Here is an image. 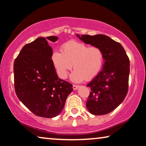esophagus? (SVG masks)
<instances>
[{
  "label": "esophagus",
  "instance_id": "34e87169",
  "mask_svg": "<svg viewBox=\"0 0 146 146\" xmlns=\"http://www.w3.org/2000/svg\"><path fill=\"white\" fill-rule=\"evenodd\" d=\"M79 88V86L77 85H73V89L74 90H76Z\"/></svg>",
  "mask_w": 146,
  "mask_h": 146
}]
</instances>
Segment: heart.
I'll return each instance as SVG.
<instances>
[{"label": "heart", "mask_w": 146, "mask_h": 146, "mask_svg": "<svg viewBox=\"0 0 146 146\" xmlns=\"http://www.w3.org/2000/svg\"><path fill=\"white\" fill-rule=\"evenodd\" d=\"M61 52H53L51 60L61 78L66 79L72 68L71 80L82 82L90 80L100 73L104 64V52L100 47L91 46L83 42L68 41L61 46Z\"/></svg>", "instance_id": "obj_1"}]
</instances>
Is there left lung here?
I'll list each match as a JSON object with an SVG mask.
<instances>
[{"mask_svg":"<svg viewBox=\"0 0 146 146\" xmlns=\"http://www.w3.org/2000/svg\"><path fill=\"white\" fill-rule=\"evenodd\" d=\"M76 36L87 44L100 47L104 52L102 70L87 85L91 92L86 107L92 114H106L116 108L126 96L129 74V58L122 46L108 36Z\"/></svg>","mask_w":146,"mask_h":146,"instance_id":"obj_1","label":"left lung"}]
</instances>
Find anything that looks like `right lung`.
Wrapping results in <instances>:
<instances>
[{
  "label": "right lung",
  "instance_id": "obj_1",
  "mask_svg": "<svg viewBox=\"0 0 146 146\" xmlns=\"http://www.w3.org/2000/svg\"><path fill=\"white\" fill-rule=\"evenodd\" d=\"M37 38L22 48L14 62L15 89L26 107L40 117L57 116L64 107L72 85L58 77L51 60L52 49L47 40L55 36Z\"/></svg>",
  "mask_w": 146,
  "mask_h": 146
}]
</instances>
